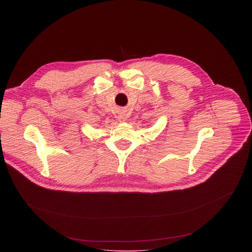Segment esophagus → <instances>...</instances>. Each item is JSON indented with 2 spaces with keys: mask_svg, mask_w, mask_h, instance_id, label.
Listing matches in <instances>:
<instances>
[{
  "mask_svg": "<svg viewBox=\"0 0 252 252\" xmlns=\"http://www.w3.org/2000/svg\"><path fill=\"white\" fill-rule=\"evenodd\" d=\"M118 121L121 122V123H124V122H126V118H125V116H119L118 117Z\"/></svg>",
  "mask_w": 252,
  "mask_h": 252,
  "instance_id": "34e87169",
  "label": "esophagus"
}]
</instances>
